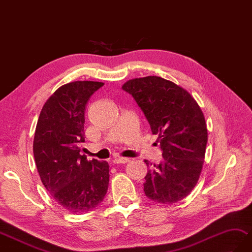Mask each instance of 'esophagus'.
I'll use <instances>...</instances> for the list:
<instances>
[{
	"label": "esophagus",
	"instance_id": "obj_1",
	"mask_svg": "<svg viewBox=\"0 0 252 252\" xmlns=\"http://www.w3.org/2000/svg\"><path fill=\"white\" fill-rule=\"evenodd\" d=\"M113 162L115 163V164H120V163L130 162V159H127V158H124V157H117L113 160Z\"/></svg>",
	"mask_w": 252,
	"mask_h": 252
}]
</instances>
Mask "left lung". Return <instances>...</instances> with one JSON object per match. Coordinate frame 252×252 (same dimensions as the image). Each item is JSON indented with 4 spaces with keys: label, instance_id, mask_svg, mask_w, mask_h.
<instances>
[{
    "label": "left lung",
    "instance_id": "obj_1",
    "mask_svg": "<svg viewBox=\"0 0 252 252\" xmlns=\"http://www.w3.org/2000/svg\"><path fill=\"white\" fill-rule=\"evenodd\" d=\"M122 89L143 110L162 150V161L145 176L146 196L167 205L181 201L195 187L205 158L207 127L202 109L184 88L158 76L131 79Z\"/></svg>",
    "mask_w": 252,
    "mask_h": 252
}]
</instances>
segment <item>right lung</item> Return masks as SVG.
<instances>
[{
    "instance_id": "add662e5",
    "label": "right lung",
    "mask_w": 252,
    "mask_h": 252,
    "mask_svg": "<svg viewBox=\"0 0 252 252\" xmlns=\"http://www.w3.org/2000/svg\"><path fill=\"white\" fill-rule=\"evenodd\" d=\"M103 85L86 80L61 86L46 101L35 128L33 154L39 177L55 201L72 214L98 206L108 189V163L80 155L86 105Z\"/></svg>"
}]
</instances>
